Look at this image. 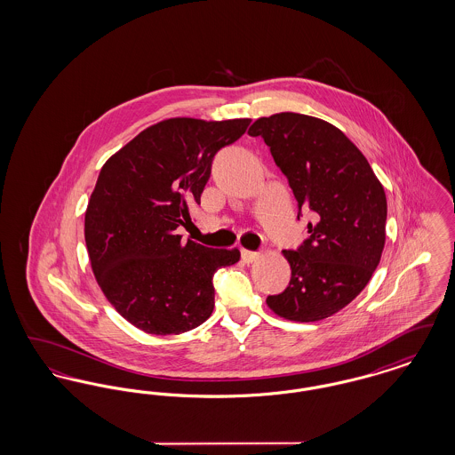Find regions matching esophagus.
<instances>
[{
  "label": "esophagus",
  "instance_id": "34e87169",
  "mask_svg": "<svg viewBox=\"0 0 455 455\" xmlns=\"http://www.w3.org/2000/svg\"><path fill=\"white\" fill-rule=\"evenodd\" d=\"M240 252H242V259H243V262H247V264H252V262L259 259L258 252H252V251H247V249H242Z\"/></svg>",
  "mask_w": 455,
  "mask_h": 455
}]
</instances>
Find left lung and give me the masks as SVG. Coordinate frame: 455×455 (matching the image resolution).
<instances>
[{
	"instance_id": "left-lung-1",
	"label": "left lung",
	"mask_w": 455,
	"mask_h": 455,
	"mask_svg": "<svg viewBox=\"0 0 455 455\" xmlns=\"http://www.w3.org/2000/svg\"><path fill=\"white\" fill-rule=\"evenodd\" d=\"M262 136L290 182L299 208L314 212L299 251H283L291 280L267 307L283 319L315 323L355 300L386 245L384 186L341 130L324 119L280 112L249 128Z\"/></svg>"
}]
</instances>
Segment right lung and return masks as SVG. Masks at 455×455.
Wrapping results in <instances>:
<instances>
[{
    "label": "right lung",
    "instance_id": "right-lung-1",
    "mask_svg": "<svg viewBox=\"0 0 455 455\" xmlns=\"http://www.w3.org/2000/svg\"><path fill=\"white\" fill-rule=\"evenodd\" d=\"M251 119H164L114 153L99 173L85 212L95 280L134 327L180 334L213 312V275L240 259L238 249H210L177 228L191 223L215 153Z\"/></svg>",
    "mask_w": 455,
    "mask_h": 455
}]
</instances>
